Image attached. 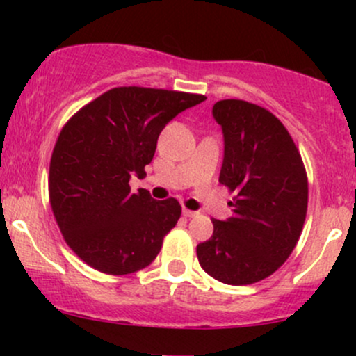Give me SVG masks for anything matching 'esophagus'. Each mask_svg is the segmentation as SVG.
Listing matches in <instances>:
<instances>
[{
  "mask_svg": "<svg viewBox=\"0 0 356 356\" xmlns=\"http://www.w3.org/2000/svg\"><path fill=\"white\" fill-rule=\"evenodd\" d=\"M182 214L186 216V218H194V216H197V212H195V211H191V209H186V207H184V209H182Z\"/></svg>",
  "mask_w": 356,
  "mask_h": 356,
  "instance_id": "esophagus-1",
  "label": "esophagus"
}]
</instances>
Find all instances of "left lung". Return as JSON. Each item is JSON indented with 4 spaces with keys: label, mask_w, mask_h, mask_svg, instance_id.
<instances>
[{
    "label": "left lung",
    "mask_w": 356,
    "mask_h": 356,
    "mask_svg": "<svg viewBox=\"0 0 356 356\" xmlns=\"http://www.w3.org/2000/svg\"><path fill=\"white\" fill-rule=\"evenodd\" d=\"M212 117L224 138L219 182L238 195L231 218L212 219L214 232L197 246V259L220 283L251 284L273 275L295 249L308 181L291 136L266 108L220 100Z\"/></svg>",
    "instance_id": "obj_1"
}]
</instances>
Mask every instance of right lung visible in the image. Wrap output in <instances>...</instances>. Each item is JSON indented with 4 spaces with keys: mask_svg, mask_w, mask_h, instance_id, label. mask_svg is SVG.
Wrapping results in <instances>:
<instances>
[{
    "mask_svg": "<svg viewBox=\"0 0 356 356\" xmlns=\"http://www.w3.org/2000/svg\"><path fill=\"white\" fill-rule=\"evenodd\" d=\"M204 95L144 87L105 92L60 132L50 162V204L61 234L88 266L130 275L149 266L181 218L175 199L130 192L164 127Z\"/></svg>",
    "mask_w": 356,
    "mask_h": 356,
    "instance_id": "obj_1",
    "label": "right lung"
}]
</instances>
